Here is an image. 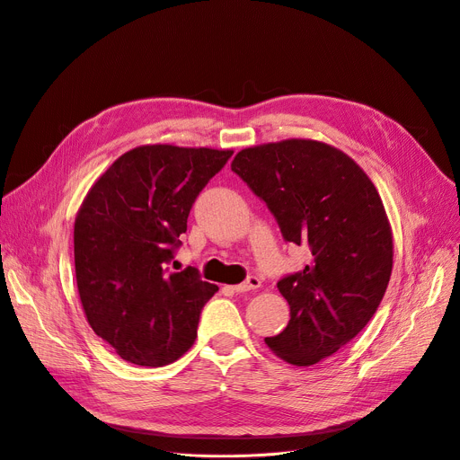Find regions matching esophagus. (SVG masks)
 <instances>
[{
    "mask_svg": "<svg viewBox=\"0 0 460 460\" xmlns=\"http://www.w3.org/2000/svg\"><path fill=\"white\" fill-rule=\"evenodd\" d=\"M259 286H261V279L259 277H247L242 284L233 286V291H234V294H245V291L257 289Z\"/></svg>",
    "mask_w": 460,
    "mask_h": 460,
    "instance_id": "obj_1",
    "label": "esophagus"
}]
</instances>
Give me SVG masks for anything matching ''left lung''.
Instances as JSON below:
<instances>
[{"mask_svg":"<svg viewBox=\"0 0 460 460\" xmlns=\"http://www.w3.org/2000/svg\"><path fill=\"white\" fill-rule=\"evenodd\" d=\"M231 169L288 242L310 247V264L277 284L289 321L266 345L291 365H315L354 340L384 299L393 271L384 201L352 157L314 139L243 148Z\"/></svg>","mask_w":460,"mask_h":460,"instance_id":"8db88e82","label":"left lung"}]
</instances>
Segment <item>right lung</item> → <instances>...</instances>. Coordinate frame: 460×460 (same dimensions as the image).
<instances>
[{
    "instance_id": "add662e5",
    "label": "right lung",
    "mask_w": 460,
    "mask_h": 460,
    "mask_svg": "<svg viewBox=\"0 0 460 460\" xmlns=\"http://www.w3.org/2000/svg\"><path fill=\"white\" fill-rule=\"evenodd\" d=\"M233 150L143 145L93 183L75 218V275L99 338L128 363L163 367L196 340L218 286L198 270L169 271L190 207Z\"/></svg>"
}]
</instances>
